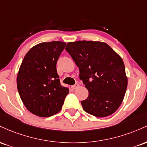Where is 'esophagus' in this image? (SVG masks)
<instances>
[{"label":"esophagus","instance_id":"34e87169","mask_svg":"<svg viewBox=\"0 0 147 147\" xmlns=\"http://www.w3.org/2000/svg\"><path fill=\"white\" fill-rule=\"evenodd\" d=\"M72 88L73 89V90H75V89H76V88H77L79 87V84H75V85H73V86H72Z\"/></svg>","mask_w":147,"mask_h":147}]
</instances>
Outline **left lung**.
<instances>
[{
	"label": "left lung",
	"instance_id": "obj_1",
	"mask_svg": "<svg viewBox=\"0 0 147 147\" xmlns=\"http://www.w3.org/2000/svg\"><path fill=\"white\" fill-rule=\"evenodd\" d=\"M65 50L79 67V79L88 90V97L82 101L84 110L98 117L115 112L128 83L122 58L109 45L99 41L69 42Z\"/></svg>",
	"mask_w": 147,
	"mask_h": 147
}]
</instances>
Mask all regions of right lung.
Here are the masks:
<instances>
[{
    "label": "right lung",
    "instance_id": "obj_1",
    "mask_svg": "<svg viewBox=\"0 0 147 147\" xmlns=\"http://www.w3.org/2000/svg\"><path fill=\"white\" fill-rule=\"evenodd\" d=\"M66 43H41L26 54L17 76L20 97L30 112L47 117L61 111L68 88L60 83L57 62Z\"/></svg>",
    "mask_w": 147,
    "mask_h": 147
}]
</instances>
